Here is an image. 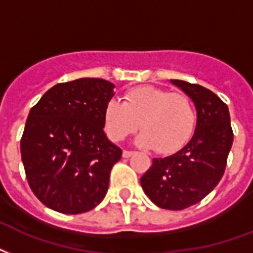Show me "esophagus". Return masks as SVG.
Instances as JSON below:
<instances>
[{
	"instance_id": "1",
	"label": "esophagus",
	"mask_w": 253,
	"mask_h": 253,
	"mask_svg": "<svg viewBox=\"0 0 253 253\" xmlns=\"http://www.w3.org/2000/svg\"><path fill=\"white\" fill-rule=\"evenodd\" d=\"M132 154H134V152L130 151V150H125V151H123V158H130Z\"/></svg>"
}]
</instances>
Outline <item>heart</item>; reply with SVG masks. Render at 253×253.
I'll return each instance as SVG.
<instances>
[{"mask_svg": "<svg viewBox=\"0 0 253 253\" xmlns=\"http://www.w3.org/2000/svg\"><path fill=\"white\" fill-rule=\"evenodd\" d=\"M136 142L159 154H172L191 139L196 126V110L188 96L152 86L126 91L123 103L111 99L103 111L105 130L121 142L138 130Z\"/></svg>", "mask_w": 253, "mask_h": 253, "instance_id": "obj_1", "label": "heart"}]
</instances>
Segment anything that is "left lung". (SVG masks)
Segmentation results:
<instances>
[{
  "mask_svg": "<svg viewBox=\"0 0 253 253\" xmlns=\"http://www.w3.org/2000/svg\"><path fill=\"white\" fill-rule=\"evenodd\" d=\"M171 82L195 103V132L176 154L154 158L152 166L140 178V184L158 207L179 211L199 203L220 182L234 142V131L228 106L215 92L186 81Z\"/></svg>",
  "mask_w": 253,
  "mask_h": 253,
  "instance_id": "8db88e82",
  "label": "left lung"
}]
</instances>
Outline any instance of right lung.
Here are the masks:
<instances>
[{"label":"right lung","mask_w":253,"mask_h":253,"mask_svg":"<svg viewBox=\"0 0 253 253\" xmlns=\"http://www.w3.org/2000/svg\"><path fill=\"white\" fill-rule=\"evenodd\" d=\"M115 87L99 78L58 84L26 119L21 158L33 194L67 215L101 203L122 150L106 138L103 111Z\"/></svg>","instance_id":"1"}]
</instances>
